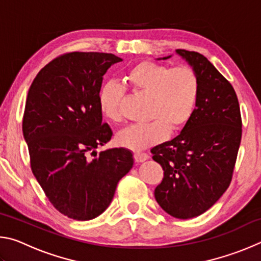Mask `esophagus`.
I'll return each instance as SVG.
<instances>
[{
    "label": "esophagus",
    "mask_w": 261,
    "mask_h": 261,
    "mask_svg": "<svg viewBox=\"0 0 261 261\" xmlns=\"http://www.w3.org/2000/svg\"><path fill=\"white\" fill-rule=\"evenodd\" d=\"M148 158L149 156H148L147 153H143V152H136L135 153V160H136V162H138V163L146 161Z\"/></svg>",
    "instance_id": "1"
}]
</instances>
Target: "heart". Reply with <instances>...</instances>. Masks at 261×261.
Here are the masks:
<instances>
[{
    "label": "heart",
    "mask_w": 261,
    "mask_h": 261,
    "mask_svg": "<svg viewBox=\"0 0 261 261\" xmlns=\"http://www.w3.org/2000/svg\"><path fill=\"white\" fill-rule=\"evenodd\" d=\"M132 90L148 95V122L127 126L118 132L117 143L132 151H140L166 138L187 124L196 109L199 79L187 65L170 68L155 62H140L124 76ZM125 88L107 82L99 92L101 114L113 123L122 121V102Z\"/></svg>",
    "instance_id": "b5f03b06"
}]
</instances>
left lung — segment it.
Returning a JSON list of instances; mask_svg holds the SVG:
<instances>
[{"label":"left lung","mask_w":261,"mask_h":261,"mask_svg":"<svg viewBox=\"0 0 261 261\" xmlns=\"http://www.w3.org/2000/svg\"><path fill=\"white\" fill-rule=\"evenodd\" d=\"M176 54L196 71L199 96L179 135L151 149L153 160L165 171L154 196L169 215L191 219L211 208L230 184L242 118L231 84L204 55L185 49Z\"/></svg>","instance_id":"8db88e82"}]
</instances>
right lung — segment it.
<instances>
[{
    "label": "right lung",
    "instance_id": "obj_1",
    "mask_svg": "<svg viewBox=\"0 0 261 261\" xmlns=\"http://www.w3.org/2000/svg\"><path fill=\"white\" fill-rule=\"evenodd\" d=\"M121 61L107 53H69L42 68L29 90L23 136L32 173L53 206L73 220L103 213L134 166L124 147L95 151L113 136L99 108L103 74Z\"/></svg>",
    "mask_w": 261,
    "mask_h": 261
}]
</instances>
